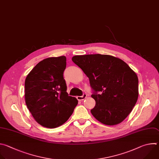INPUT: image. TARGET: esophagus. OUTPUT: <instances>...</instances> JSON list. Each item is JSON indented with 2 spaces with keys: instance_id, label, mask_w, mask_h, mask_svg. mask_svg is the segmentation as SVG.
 <instances>
[{
  "instance_id": "34e87169",
  "label": "esophagus",
  "mask_w": 159,
  "mask_h": 159,
  "mask_svg": "<svg viewBox=\"0 0 159 159\" xmlns=\"http://www.w3.org/2000/svg\"><path fill=\"white\" fill-rule=\"evenodd\" d=\"M86 98V94H85V93H84L82 96H78L76 97V98L78 101H82V100H84Z\"/></svg>"
}]
</instances>
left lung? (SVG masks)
I'll return each instance as SVG.
<instances>
[{
  "label": "left lung",
  "mask_w": 159,
  "mask_h": 159,
  "mask_svg": "<svg viewBox=\"0 0 159 159\" xmlns=\"http://www.w3.org/2000/svg\"><path fill=\"white\" fill-rule=\"evenodd\" d=\"M72 61L89 78L91 97L96 102L91 110L93 116L107 125L123 121L138 99L136 73L123 61L110 55L75 56Z\"/></svg>",
  "instance_id": "left-lung-1"
}]
</instances>
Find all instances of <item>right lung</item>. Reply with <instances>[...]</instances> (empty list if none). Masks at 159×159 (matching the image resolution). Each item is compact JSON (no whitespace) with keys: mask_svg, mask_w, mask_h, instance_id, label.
<instances>
[{"mask_svg":"<svg viewBox=\"0 0 159 159\" xmlns=\"http://www.w3.org/2000/svg\"><path fill=\"white\" fill-rule=\"evenodd\" d=\"M66 67L64 56L46 58L30 71L25 80V100L36 121L53 129L65 123L78 105L69 96L63 73Z\"/></svg>","mask_w":159,"mask_h":159,"instance_id":"1","label":"right lung"}]
</instances>
